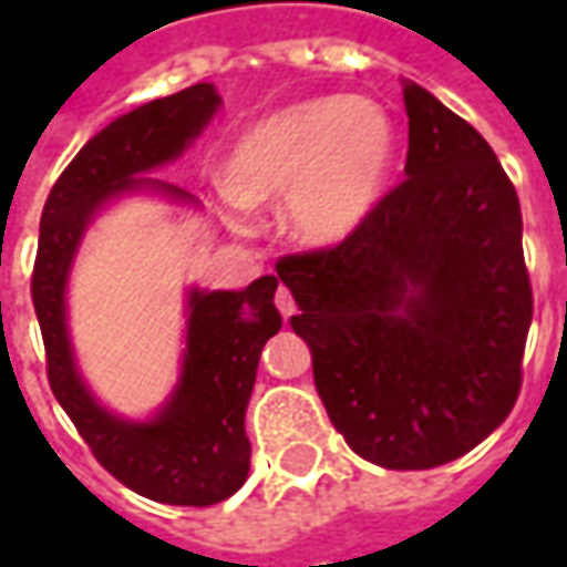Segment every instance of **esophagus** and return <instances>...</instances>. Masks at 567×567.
<instances>
[{
  "label": "esophagus",
  "mask_w": 567,
  "mask_h": 567,
  "mask_svg": "<svg viewBox=\"0 0 567 567\" xmlns=\"http://www.w3.org/2000/svg\"><path fill=\"white\" fill-rule=\"evenodd\" d=\"M272 303H276V309L282 312V319H291V316L297 312L295 297H291V291H288V288H276V297H272Z\"/></svg>",
  "instance_id": "esophagus-1"
}]
</instances>
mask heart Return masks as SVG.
Instances as JSON below:
<instances>
[{
    "label": "heart",
    "instance_id": "b5f03b06",
    "mask_svg": "<svg viewBox=\"0 0 567 567\" xmlns=\"http://www.w3.org/2000/svg\"><path fill=\"white\" fill-rule=\"evenodd\" d=\"M394 121L361 96H319L272 112L239 136L227 161L236 203L288 199V227L307 246L355 234L389 178Z\"/></svg>",
    "mask_w": 567,
    "mask_h": 567
}]
</instances>
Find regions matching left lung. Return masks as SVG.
Listing matches in <instances>:
<instances>
[{
	"label": "left lung",
	"instance_id": "obj_1",
	"mask_svg": "<svg viewBox=\"0 0 567 567\" xmlns=\"http://www.w3.org/2000/svg\"><path fill=\"white\" fill-rule=\"evenodd\" d=\"M406 178L343 243L276 260L333 427L373 464L437 467L519 398L532 324L523 212L495 151L404 84Z\"/></svg>",
	"mask_w": 567,
	"mask_h": 567
}]
</instances>
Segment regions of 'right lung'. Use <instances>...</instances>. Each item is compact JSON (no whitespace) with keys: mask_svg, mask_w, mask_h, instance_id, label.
I'll list each match as a JSON object with an SVG mask.
<instances>
[{"mask_svg":"<svg viewBox=\"0 0 567 567\" xmlns=\"http://www.w3.org/2000/svg\"><path fill=\"white\" fill-rule=\"evenodd\" d=\"M218 105L221 96L212 84H194L100 130L48 194L32 267V307L54 398L109 474L145 498L182 507L218 504L246 483L251 458L246 406L260 349L282 328L272 303L279 276H260L246 291L194 288L187 295L182 380L151 422L109 413L81 382L66 331V279L87 224L112 197L154 187L175 199H190L182 187L140 175L175 161Z\"/></svg>","mask_w":567,"mask_h":567,"instance_id":"obj_1","label":"right lung"}]
</instances>
